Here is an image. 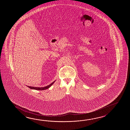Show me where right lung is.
<instances>
[{"label":"right lung","mask_w":130,"mask_h":130,"mask_svg":"<svg viewBox=\"0 0 130 130\" xmlns=\"http://www.w3.org/2000/svg\"><path fill=\"white\" fill-rule=\"evenodd\" d=\"M54 82L51 83L49 85L46 86L45 87H31V86H28L27 87L30 89H34V90H46V89L49 88L50 86H51L53 85V84L54 83Z\"/></svg>","instance_id":"obj_1"}]
</instances>
